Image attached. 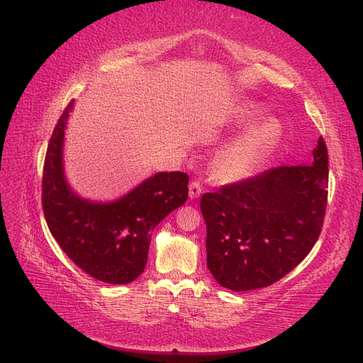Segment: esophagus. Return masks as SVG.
Returning a JSON list of instances; mask_svg holds the SVG:
<instances>
[{"label":"esophagus","mask_w":363,"mask_h":363,"mask_svg":"<svg viewBox=\"0 0 363 363\" xmlns=\"http://www.w3.org/2000/svg\"><path fill=\"white\" fill-rule=\"evenodd\" d=\"M189 193L191 199L199 198V194L202 193V184L199 181H193L189 187Z\"/></svg>","instance_id":"1"}]
</instances>
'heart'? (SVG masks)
I'll list each match as a JSON object with an SVG mask.
<instances>
[{"mask_svg": "<svg viewBox=\"0 0 363 363\" xmlns=\"http://www.w3.org/2000/svg\"><path fill=\"white\" fill-rule=\"evenodd\" d=\"M256 104L244 106L240 115L244 118H253L259 113ZM279 133V125L274 119H265L261 124L253 127L250 132L231 143L222 150L215 161V173L222 181L244 179L261 162L268 148L272 147Z\"/></svg>", "mask_w": 363, "mask_h": 363, "instance_id": "obj_1", "label": "heart"}]
</instances>
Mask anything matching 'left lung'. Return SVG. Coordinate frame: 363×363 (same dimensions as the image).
<instances>
[{
    "label": "left lung",
    "mask_w": 363,
    "mask_h": 363,
    "mask_svg": "<svg viewBox=\"0 0 363 363\" xmlns=\"http://www.w3.org/2000/svg\"><path fill=\"white\" fill-rule=\"evenodd\" d=\"M328 150L320 136L311 165H279L202 194L207 267L233 291L277 282L311 252L328 201Z\"/></svg>",
    "instance_id": "left-lung-1"
}]
</instances>
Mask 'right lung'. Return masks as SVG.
<instances>
[{
	"label": "right lung",
	"instance_id": "right-lung-1",
	"mask_svg": "<svg viewBox=\"0 0 363 363\" xmlns=\"http://www.w3.org/2000/svg\"><path fill=\"white\" fill-rule=\"evenodd\" d=\"M73 101L53 128L43 169V211L70 261L106 284H128L147 265L152 231L189 198V174L157 173L115 202L78 198L64 179L62 139Z\"/></svg>",
	"mask_w": 363,
	"mask_h": 363
}]
</instances>
